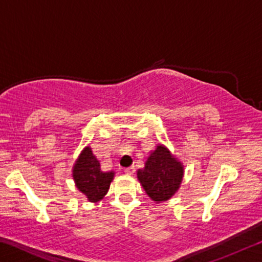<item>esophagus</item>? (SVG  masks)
<instances>
[{
	"instance_id": "obj_1",
	"label": "esophagus",
	"mask_w": 262,
	"mask_h": 262,
	"mask_svg": "<svg viewBox=\"0 0 262 262\" xmlns=\"http://www.w3.org/2000/svg\"><path fill=\"white\" fill-rule=\"evenodd\" d=\"M125 172L127 174H133L135 172V167L134 166H129V167H126L125 168Z\"/></svg>"
}]
</instances>
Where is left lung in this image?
I'll return each instance as SVG.
<instances>
[{"label":"left lung","instance_id":"8db88e82","mask_svg":"<svg viewBox=\"0 0 262 262\" xmlns=\"http://www.w3.org/2000/svg\"><path fill=\"white\" fill-rule=\"evenodd\" d=\"M184 177V165L163 144L149 155L143 168L137 170V179L152 201L161 203L173 196Z\"/></svg>","mask_w":262,"mask_h":262}]
</instances>
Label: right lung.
<instances>
[{"label":"right lung","mask_w":262,"mask_h":262,"mask_svg":"<svg viewBox=\"0 0 262 262\" xmlns=\"http://www.w3.org/2000/svg\"><path fill=\"white\" fill-rule=\"evenodd\" d=\"M113 177V171H101L100 163L90 147L82 150L73 167L75 185L90 202H98L105 196Z\"/></svg>","instance_id":"add662e5"}]
</instances>
